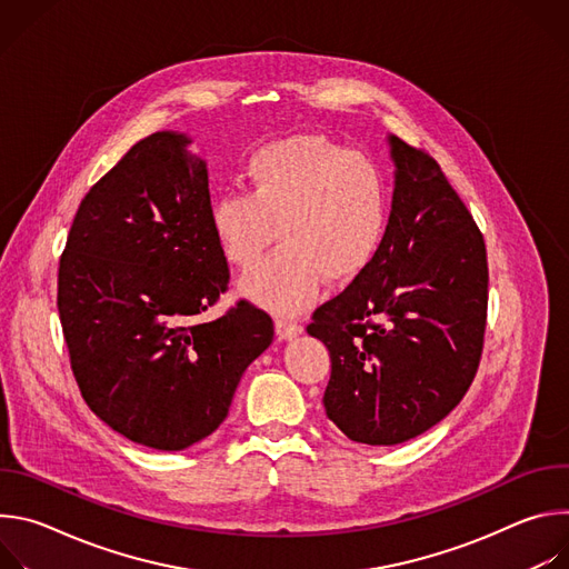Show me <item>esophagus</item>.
<instances>
[{
	"label": "esophagus",
	"instance_id": "1",
	"mask_svg": "<svg viewBox=\"0 0 569 569\" xmlns=\"http://www.w3.org/2000/svg\"><path fill=\"white\" fill-rule=\"evenodd\" d=\"M303 333V327L299 321H295V319H288V317H279L277 319V336L281 338V340H295L297 336H301Z\"/></svg>",
	"mask_w": 569,
	"mask_h": 569
}]
</instances>
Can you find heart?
I'll return each instance as SVG.
<instances>
[{"label": "heart", "mask_w": 569, "mask_h": 569, "mask_svg": "<svg viewBox=\"0 0 569 569\" xmlns=\"http://www.w3.org/2000/svg\"><path fill=\"white\" fill-rule=\"evenodd\" d=\"M248 193L224 191L209 204L222 257L252 268L277 238L281 248L240 281L248 299L297 312L319 281H356L378 257L389 193L373 161L323 137H288L257 148L246 164Z\"/></svg>", "instance_id": "obj_1"}]
</instances>
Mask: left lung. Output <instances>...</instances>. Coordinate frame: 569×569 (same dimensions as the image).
I'll return each mask as SVG.
<instances>
[{"label": "left lung", "mask_w": 569, "mask_h": 569, "mask_svg": "<svg viewBox=\"0 0 569 569\" xmlns=\"http://www.w3.org/2000/svg\"><path fill=\"white\" fill-rule=\"evenodd\" d=\"M393 196L382 248L308 333L331 353L327 417L367 446L410 441L468 391L483 342V238L437 161L387 134Z\"/></svg>", "instance_id": "left-lung-1"}]
</instances>
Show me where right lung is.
<instances>
[{
	"label": "right lung",
	"mask_w": 569,
	"mask_h": 569,
	"mask_svg": "<svg viewBox=\"0 0 569 569\" xmlns=\"http://www.w3.org/2000/svg\"><path fill=\"white\" fill-rule=\"evenodd\" d=\"M184 132L137 141L80 202L58 270L76 382L114 432L184 450L224 421L274 323L240 301L196 321L229 281L209 229L207 161Z\"/></svg>",
	"instance_id": "right-lung-1"
}]
</instances>
